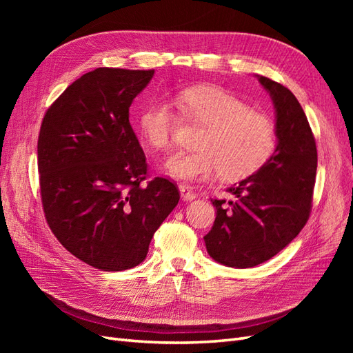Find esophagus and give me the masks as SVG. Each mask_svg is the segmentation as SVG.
Masks as SVG:
<instances>
[{"label": "esophagus", "mask_w": 353, "mask_h": 353, "mask_svg": "<svg viewBox=\"0 0 353 353\" xmlns=\"http://www.w3.org/2000/svg\"><path fill=\"white\" fill-rule=\"evenodd\" d=\"M179 191H181V197H183V200H185V201H191L196 199V193L190 185L179 184Z\"/></svg>", "instance_id": "obj_1"}]
</instances>
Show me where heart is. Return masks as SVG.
Here are the masks:
<instances>
[{"label": "heart", "instance_id": "1", "mask_svg": "<svg viewBox=\"0 0 353 353\" xmlns=\"http://www.w3.org/2000/svg\"><path fill=\"white\" fill-rule=\"evenodd\" d=\"M179 109L203 128L194 152H178L165 163L176 179H206L219 172L227 181L248 178L259 170L276 147V128L270 116L215 85H197L179 92ZM178 116L172 104L157 100L138 121L143 140L157 150L172 141Z\"/></svg>", "mask_w": 353, "mask_h": 353}]
</instances>
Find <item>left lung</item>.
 <instances>
[{
	"mask_svg": "<svg viewBox=\"0 0 353 353\" xmlns=\"http://www.w3.org/2000/svg\"><path fill=\"white\" fill-rule=\"evenodd\" d=\"M276 113L279 144L259 170L227 188L232 201L210 199L216 208L205 236L208 253L231 268H252L290 243L311 215L316 176V144L307 117L293 92L259 77Z\"/></svg>",
	"mask_w": 353,
	"mask_h": 353,
	"instance_id": "left-lung-1",
	"label": "left lung"
}]
</instances>
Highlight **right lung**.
Here are the masks:
<instances>
[{
	"label": "right lung",
	"instance_id": "add662e5",
	"mask_svg": "<svg viewBox=\"0 0 353 353\" xmlns=\"http://www.w3.org/2000/svg\"><path fill=\"white\" fill-rule=\"evenodd\" d=\"M154 70L99 68L63 91L38 137L42 209L73 256L101 271L140 265L153 234L179 201L174 181H148L130 123L132 100Z\"/></svg>",
	"mask_w": 353,
	"mask_h": 353
}]
</instances>
